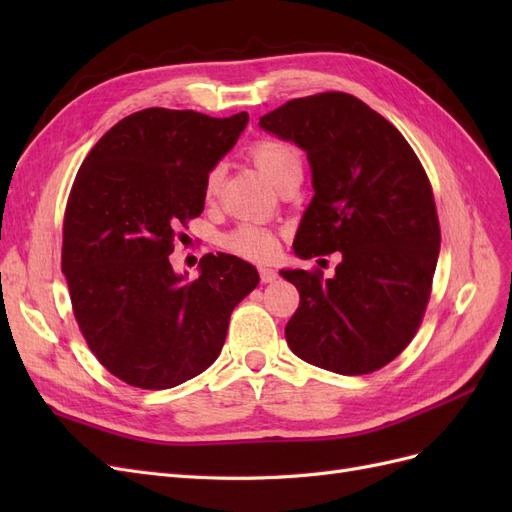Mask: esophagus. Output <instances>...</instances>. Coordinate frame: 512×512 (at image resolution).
I'll use <instances>...</instances> for the list:
<instances>
[{
  "label": "esophagus",
  "mask_w": 512,
  "mask_h": 512,
  "mask_svg": "<svg viewBox=\"0 0 512 512\" xmlns=\"http://www.w3.org/2000/svg\"><path fill=\"white\" fill-rule=\"evenodd\" d=\"M258 273H260V280L265 282V284H271V282H275V280H277V271H275V269L260 267V269H258Z\"/></svg>",
  "instance_id": "1"
}]
</instances>
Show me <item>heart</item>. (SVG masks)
<instances>
[{
	"instance_id": "obj_1",
	"label": "heart",
	"mask_w": 512,
	"mask_h": 512,
	"mask_svg": "<svg viewBox=\"0 0 512 512\" xmlns=\"http://www.w3.org/2000/svg\"><path fill=\"white\" fill-rule=\"evenodd\" d=\"M250 158L258 166L260 173L275 185H280L286 177L294 173H301L299 149L288 141H280V138H258V141L250 145ZM220 185L222 166H213L205 177V198L211 200L218 196ZM220 245L232 256L265 262L277 252V237L265 226L243 222L222 235Z\"/></svg>"
}]
</instances>
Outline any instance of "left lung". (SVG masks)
Wrapping results in <instances>:
<instances>
[{"label": "left lung", "mask_w": 512, "mask_h": 512, "mask_svg": "<svg viewBox=\"0 0 512 512\" xmlns=\"http://www.w3.org/2000/svg\"><path fill=\"white\" fill-rule=\"evenodd\" d=\"M260 128L307 151L314 198L294 252H339L322 271H282L299 290L286 339L299 359L363 376L406 350L431 297L440 222L425 168L401 132L344 91L282 104Z\"/></svg>", "instance_id": "obj_1"}]
</instances>
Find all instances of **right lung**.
Returning <instances> with one entry per match:
<instances>
[{
  "label": "right lung",
  "mask_w": 512,
  "mask_h": 512,
  "mask_svg": "<svg viewBox=\"0 0 512 512\" xmlns=\"http://www.w3.org/2000/svg\"><path fill=\"white\" fill-rule=\"evenodd\" d=\"M145 108L87 153L64 213L61 271L89 350L111 374L160 391L218 359L232 309L258 286L237 256L205 254L183 284L170 265L179 228L205 209V177L247 123Z\"/></svg>",
  "instance_id": "1"
}]
</instances>
